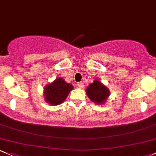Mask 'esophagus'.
I'll use <instances>...</instances> for the list:
<instances>
[{"mask_svg":"<svg viewBox=\"0 0 156 156\" xmlns=\"http://www.w3.org/2000/svg\"><path fill=\"white\" fill-rule=\"evenodd\" d=\"M77 85H78V87L81 88H81L83 87V83L82 82H78V84H77Z\"/></svg>","mask_w":156,"mask_h":156,"instance_id":"1","label":"esophagus"}]
</instances>
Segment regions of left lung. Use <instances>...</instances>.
I'll list each match as a JSON object with an SVG mask.
<instances>
[{"instance_id":"8db88e82","label":"left lung","mask_w":156,"mask_h":156,"mask_svg":"<svg viewBox=\"0 0 156 156\" xmlns=\"http://www.w3.org/2000/svg\"><path fill=\"white\" fill-rule=\"evenodd\" d=\"M86 92L89 99L97 105H102L110 95L109 90L98 80L90 83Z\"/></svg>"}]
</instances>
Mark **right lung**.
<instances>
[{"instance_id":"obj_1","label":"right lung","mask_w":156,"mask_h":156,"mask_svg":"<svg viewBox=\"0 0 156 156\" xmlns=\"http://www.w3.org/2000/svg\"><path fill=\"white\" fill-rule=\"evenodd\" d=\"M73 89L71 83H66L62 78H57L53 82L44 88V97L50 105H58L61 104Z\"/></svg>"}]
</instances>
